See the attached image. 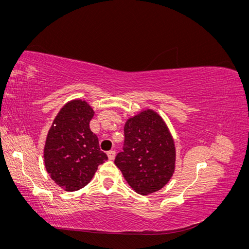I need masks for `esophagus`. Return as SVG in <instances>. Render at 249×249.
<instances>
[{"mask_svg": "<svg viewBox=\"0 0 249 249\" xmlns=\"http://www.w3.org/2000/svg\"><path fill=\"white\" fill-rule=\"evenodd\" d=\"M108 154V158L110 160H114V158H115V156H116V152L114 149H111V150H109V152L107 153Z\"/></svg>", "mask_w": 249, "mask_h": 249, "instance_id": "34e87169", "label": "esophagus"}]
</instances>
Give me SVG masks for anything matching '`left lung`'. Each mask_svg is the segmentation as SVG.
Segmentation results:
<instances>
[{
    "mask_svg": "<svg viewBox=\"0 0 249 249\" xmlns=\"http://www.w3.org/2000/svg\"><path fill=\"white\" fill-rule=\"evenodd\" d=\"M114 163L139 194L154 193L169 182L176 168V146L157 112L146 109L126 120L124 150Z\"/></svg>",
    "mask_w": 249,
    "mask_h": 249,
    "instance_id": "1",
    "label": "left lung"
}]
</instances>
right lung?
I'll return each instance as SVG.
<instances>
[{
    "label": "right lung",
    "mask_w": 249,
    "mask_h": 249,
    "mask_svg": "<svg viewBox=\"0 0 249 249\" xmlns=\"http://www.w3.org/2000/svg\"><path fill=\"white\" fill-rule=\"evenodd\" d=\"M94 111L82 100L60 109L44 144L43 158L51 178L65 191H77L93 178L97 166L108 159L99 138L89 127Z\"/></svg>",
    "instance_id": "add662e5"
}]
</instances>
